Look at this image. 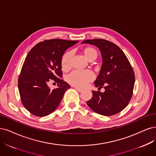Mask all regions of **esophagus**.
<instances>
[{
	"instance_id": "obj_1",
	"label": "esophagus",
	"mask_w": 156,
	"mask_h": 156,
	"mask_svg": "<svg viewBox=\"0 0 156 156\" xmlns=\"http://www.w3.org/2000/svg\"><path fill=\"white\" fill-rule=\"evenodd\" d=\"M74 89H75V90H76V91H78V92H82L83 90L82 89H80V88H78V87H74Z\"/></svg>"
}]
</instances>
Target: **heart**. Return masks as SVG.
Segmentation results:
<instances>
[{"label": "heart", "instance_id": "heart-1", "mask_svg": "<svg viewBox=\"0 0 156 156\" xmlns=\"http://www.w3.org/2000/svg\"><path fill=\"white\" fill-rule=\"evenodd\" d=\"M83 52L89 61H93L98 56L97 50L91 47H85L83 50ZM72 56L73 52L71 51H68L63 55L61 64L63 71H67L70 69ZM95 75L94 73L90 70H85V71L74 70L67 75L66 80L67 82L73 86L82 88L86 86L90 82L93 81Z\"/></svg>", "mask_w": 156, "mask_h": 156}]
</instances>
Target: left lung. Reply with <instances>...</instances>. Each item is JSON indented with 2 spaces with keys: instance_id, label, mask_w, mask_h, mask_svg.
Returning <instances> with one entry per match:
<instances>
[{
  "instance_id": "1",
  "label": "left lung",
  "mask_w": 156,
  "mask_h": 156,
  "mask_svg": "<svg viewBox=\"0 0 156 156\" xmlns=\"http://www.w3.org/2000/svg\"><path fill=\"white\" fill-rule=\"evenodd\" d=\"M82 43L97 46L102 54V65L94 85L104 87V93L93 91L88 106L98 114L111 116L127 106L131 100L135 84V73L128 59L117 45L108 40H85Z\"/></svg>"
}]
</instances>
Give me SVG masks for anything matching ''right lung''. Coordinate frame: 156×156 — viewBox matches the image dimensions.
Here are the masks:
<instances>
[{
  "instance_id": "obj_1",
  "label": "right lung",
  "mask_w": 156,
  "mask_h": 156,
  "mask_svg": "<svg viewBox=\"0 0 156 156\" xmlns=\"http://www.w3.org/2000/svg\"><path fill=\"white\" fill-rule=\"evenodd\" d=\"M78 41L47 39L30 50L23 65L18 79L21 102L32 115L44 117L52 113L61 102L70 85L63 81L61 60L66 50ZM52 81L58 85L51 90Z\"/></svg>"
}]
</instances>
